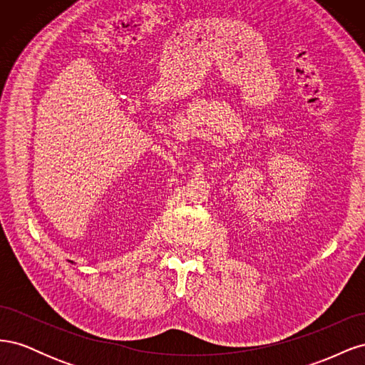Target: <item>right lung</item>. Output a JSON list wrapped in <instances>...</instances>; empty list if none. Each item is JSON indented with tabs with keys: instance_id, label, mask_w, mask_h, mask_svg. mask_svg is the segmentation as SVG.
<instances>
[{
	"instance_id": "1",
	"label": "right lung",
	"mask_w": 365,
	"mask_h": 365,
	"mask_svg": "<svg viewBox=\"0 0 365 365\" xmlns=\"http://www.w3.org/2000/svg\"><path fill=\"white\" fill-rule=\"evenodd\" d=\"M71 263H73V262H71Z\"/></svg>"
}]
</instances>
